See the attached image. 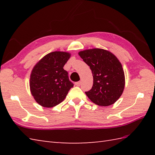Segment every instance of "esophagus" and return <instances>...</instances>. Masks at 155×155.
Segmentation results:
<instances>
[{
	"mask_svg": "<svg viewBox=\"0 0 155 155\" xmlns=\"http://www.w3.org/2000/svg\"><path fill=\"white\" fill-rule=\"evenodd\" d=\"M81 84V81H78V82H77V83H75L76 86H80Z\"/></svg>",
	"mask_w": 155,
	"mask_h": 155,
	"instance_id": "esophagus-1",
	"label": "esophagus"
}]
</instances>
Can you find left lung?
I'll list each match as a JSON object with an SVG mask.
<instances>
[{
    "label": "left lung",
    "instance_id": "left-lung-1",
    "mask_svg": "<svg viewBox=\"0 0 155 155\" xmlns=\"http://www.w3.org/2000/svg\"><path fill=\"white\" fill-rule=\"evenodd\" d=\"M90 67L93 76L92 88L85 94L98 106L113 104L123 93L125 77L123 67L116 56L102 48L87 49L78 52Z\"/></svg>",
    "mask_w": 155,
    "mask_h": 155
}]
</instances>
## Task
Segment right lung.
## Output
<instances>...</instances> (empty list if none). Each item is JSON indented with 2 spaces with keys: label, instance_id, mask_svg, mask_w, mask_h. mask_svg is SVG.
Listing matches in <instances>:
<instances>
[{
  "label": "right lung",
  "instance_id": "right-lung-1",
  "mask_svg": "<svg viewBox=\"0 0 155 155\" xmlns=\"http://www.w3.org/2000/svg\"><path fill=\"white\" fill-rule=\"evenodd\" d=\"M67 52L54 51L45 55L35 65L30 77V90L42 107L51 108L64 100L73 83L64 66L71 57Z\"/></svg>",
  "mask_w": 155,
  "mask_h": 155
}]
</instances>
